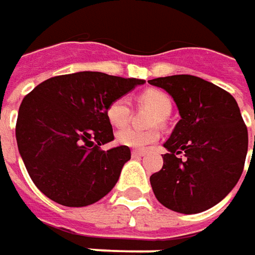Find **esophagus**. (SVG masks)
<instances>
[{
    "instance_id": "1",
    "label": "esophagus",
    "mask_w": 255,
    "mask_h": 255,
    "mask_svg": "<svg viewBox=\"0 0 255 255\" xmlns=\"http://www.w3.org/2000/svg\"><path fill=\"white\" fill-rule=\"evenodd\" d=\"M142 156H144L143 150H132V157H142Z\"/></svg>"
}]
</instances>
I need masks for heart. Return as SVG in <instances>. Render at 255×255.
Instances as JSON below:
<instances>
[{
  "instance_id": "obj_1",
  "label": "heart",
  "mask_w": 255,
  "mask_h": 255,
  "mask_svg": "<svg viewBox=\"0 0 255 255\" xmlns=\"http://www.w3.org/2000/svg\"><path fill=\"white\" fill-rule=\"evenodd\" d=\"M139 105L149 106L159 116L154 118L153 123H159V118L162 122L164 118L171 111V99L167 93L160 89H146L143 91L137 98ZM132 116L130 103L126 98H116L106 106V119L112 125L113 128H123L126 126ZM159 140V132L157 130H137L133 128H126L123 130L116 133V142L121 146L130 147V149H144L149 144Z\"/></svg>"
}]
</instances>
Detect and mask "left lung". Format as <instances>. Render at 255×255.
Wrapping results in <instances>:
<instances>
[{
	"instance_id": "1",
	"label": "left lung",
	"mask_w": 255,
	"mask_h": 255,
	"mask_svg": "<svg viewBox=\"0 0 255 255\" xmlns=\"http://www.w3.org/2000/svg\"><path fill=\"white\" fill-rule=\"evenodd\" d=\"M149 84L171 95L180 113L164 143L163 167L150 176L153 193L177 213L207 210L233 190L244 169L249 133L239 105L227 91L193 75Z\"/></svg>"
}]
</instances>
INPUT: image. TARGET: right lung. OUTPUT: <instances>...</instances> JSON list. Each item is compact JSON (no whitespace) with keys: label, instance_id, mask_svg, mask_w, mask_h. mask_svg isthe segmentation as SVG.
Returning a JSON list of instances; mask_svg holds the SVG:
<instances>
[{"label":"right lung","instance_id":"right-lung-1","mask_svg":"<svg viewBox=\"0 0 255 255\" xmlns=\"http://www.w3.org/2000/svg\"><path fill=\"white\" fill-rule=\"evenodd\" d=\"M142 79L76 72L44 81L22 99L15 136L34 184L68 207L96 203L112 190L130 149L102 150L113 140L106 106Z\"/></svg>","mask_w":255,"mask_h":255}]
</instances>
